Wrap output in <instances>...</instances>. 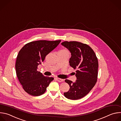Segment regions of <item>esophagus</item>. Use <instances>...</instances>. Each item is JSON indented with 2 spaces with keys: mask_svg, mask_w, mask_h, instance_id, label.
Masks as SVG:
<instances>
[{
  "mask_svg": "<svg viewBox=\"0 0 121 121\" xmlns=\"http://www.w3.org/2000/svg\"><path fill=\"white\" fill-rule=\"evenodd\" d=\"M56 80L58 81V82H63L64 81V79H61V78H56Z\"/></svg>",
  "mask_w": 121,
  "mask_h": 121,
  "instance_id": "34e87169",
  "label": "esophagus"
}]
</instances>
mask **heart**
Returning a JSON list of instances; mask_svg holds the SVG:
<instances>
[{"label": "heart", "mask_w": 121, "mask_h": 121, "mask_svg": "<svg viewBox=\"0 0 121 121\" xmlns=\"http://www.w3.org/2000/svg\"><path fill=\"white\" fill-rule=\"evenodd\" d=\"M61 51H64V52H68L67 51V50H65V49H63V50H60Z\"/></svg>", "instance_id": "heart-1"}]
</instances>
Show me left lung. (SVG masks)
<instances>
[{"mask_svg":"<svg viewBox=\"0 0 121 121\" xmlns=\"http://www.w3.org/2000/svg\"><path fill=\"white\" fill-rule=\"evenodd\" d=\"M61 44L70 51L69 65L77 69L75 75L77 78L74 83L65 80L70 89L64 95L68 99H78L87 95L97 82L98 58L93 49L87 44L76 41H65Z\"/></svg>","mask_w":121,"mask_h":121,"instance_id":"1","label":"left lung"}]
</instances>
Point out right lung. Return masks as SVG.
<instances>
[{
    "label": "right lung",
    "instance_id": "obj_1",
    "mask_svg": "<svg viewBox=\"0 0 121 121\" xmlns=\"http://www.w3.org/2000/svg\"><path fill=\"white\" fill-rule=\"evenodd\" d=\"M61 40H39L26 44L17 56L16 75L24 90L29 94L38 96L43 94L54 78L45 77L37 71L38 65L60 43Z\"/></svg>",
    "mask_w": 121,
    "mask_h": 121
}]
</instances>
